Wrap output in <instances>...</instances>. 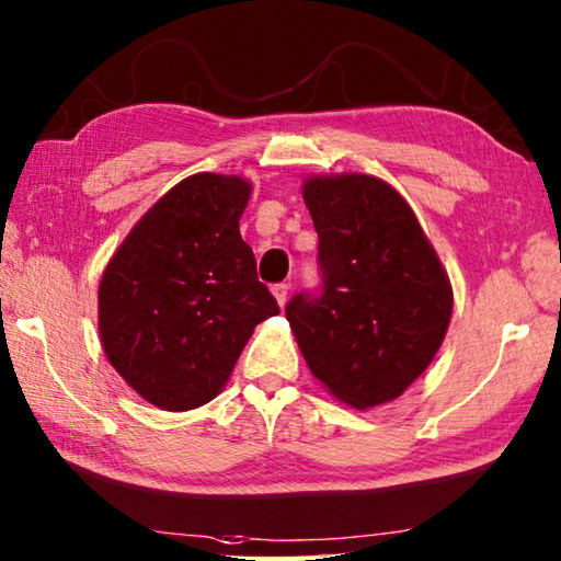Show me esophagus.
Wrapping results in <instances>:
<instances>
[{"mask_svg":"<svg viewBox=\"0 0 561 561\" xmlns=\"http://www.w3.org/2000/svg\"><path fill=\"white\" fill-rule=\"evenodd\" d=\"M287 291H289L287 284H274V287H272V294H274V299H277L279 307L287 304Z\"/></svg>","mask_w":561,"mask_h":561,"instance_id":"esophagus-1","label":"esophagus"}]
</instances>
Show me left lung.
<instances>
[{"label":"left lung","instance_id":"1","mask_svg":"<svg viewBox=\"0 0 561 561\" xmlns=\"http://www.w3.org/2000/svg\"><path fill=\"white\" fill-rule=\"evenodd\" d=\"M301 196L319 232L323 287L287 304L294 339L335 400L355 410L392 402L442 348L454 309L449 274L387 181L309 176Z\"/></svg>","mask_w":561,"mask_h":561}]
</instances>
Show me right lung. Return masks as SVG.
I'll list each match as a JSON object with an SVG mask.
<instances>
[{
  "mask_svg": "<svg viewBox=\"0 0 561 561\" xmlns=\"http://www.w3.org/2000/svg\"><path fill=\"white\" fill-rule=\"evenodd\" d=\"M242 176L193 174L167 191L122 240L98 289V331L112 368L167 412L210 402L254 325L279 307L257 279L240 216Z\"/></svg>",
  "mask_w": 561,
  "mask_h": 561,
  "instance_id": "add662e5",
  "label": "right lung"
}]
</instances>
